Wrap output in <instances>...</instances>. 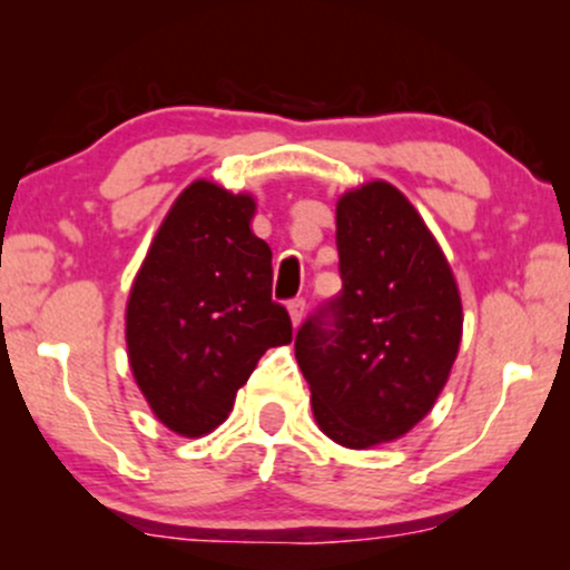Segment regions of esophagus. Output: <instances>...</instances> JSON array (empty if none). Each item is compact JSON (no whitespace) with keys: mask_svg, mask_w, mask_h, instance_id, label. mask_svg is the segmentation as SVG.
<instances>
[{"mask_svg":"<svg viewBox=\"0 0 570 570\" xmlns=\"http://www.w3.org/2000/svg\"><path fill=\"white\" fill-rule=\"evenodd\" d=\"M289 316H292V324L299 326V322H303V316H305V299L303 297L289 299Z\"/></svg>","mask_w":570,"mask_h":570,"instance_id":"1","label":"esophagus"}]
</instances>
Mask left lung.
Here are the masks:
<instances>
[{
    "mask_svg": "<svg viewBox=\"0 0 570 570\" xmlns=\"http://www.w3.org/2000/svg\"><path fill=\"white\" fill-rule=\"evenodd\" d=\"M343 289L305 318L294 353L330 440L364 450L434 407L461 343V297L410 200L370 181L337 203Z\"/></svg>",
    "mask_w": 570,
    "mask_h": 570,
    "instance_id": "1",
    "label": "left lung"
}]
</instances>
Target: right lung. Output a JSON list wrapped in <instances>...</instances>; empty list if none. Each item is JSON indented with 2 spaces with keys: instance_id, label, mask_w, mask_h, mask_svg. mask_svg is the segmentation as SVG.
<instances>
[{
  "instance_id": "add662e5",
  "label": "right lung",
  "mask_w": 570,
  "mask_h": 570,
  "mask_svg": "<svg viewBox=\"0 0 570 570\" xmlns=\"http://www.w3.org/2000/svg\"><path fill=\"white\" fill-rule=\"evenodd\" d=\"M254 200L193 181L155 235L128 297V358L149 407L203 436L233 410L267 348L292 343L273 299V254L252 233Z\"/></svg>"
}]
</instances>
